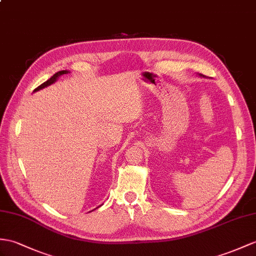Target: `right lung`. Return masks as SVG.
I'll list each match as a JSON object with an SVG mask.
<instances>
[{
    "label": "right lung",
    "mask_w": 256,
    "mask_h": 256,
    "mask_svg": "<svg viewBox=\"0 0 256 256\" xmlns=\"http://www.w3.org/2000/svg\"><path fill=\"white\" fill-rule=\"evenodd\" d=\"M70 72H67V70H60V72H56V74H54L53 76L50 78L48 80H46V82H43L42 84H40L38 88H36L34 90V92H36V91H39V90H41V89H43V88H46V86H50V84H54L56 80H58V78L60 77V76H62V74H68Z\"/></svg>",
    "instance_id": "add662e5"
}]
</instances>
